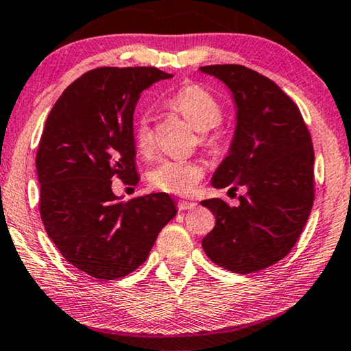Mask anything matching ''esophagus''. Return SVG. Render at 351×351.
I'll use <instances>...</instances> for the list:
<instances>
[{"label":"esophagus","mask_w":351,"mask_h":351,"mask_svg":"<svg viewBox=\"0 0 351 351\" xmlns=\"http://www.w3.org/2000/svg\"><path fill=\"white\" fill-rule=\"evenodd\" d=\"M178 208H180V210L193 209V208H197V203H193V202H186V199H181V202L178 203Z\"/></svg>","instance_id":"34e87169"}]
</instances>
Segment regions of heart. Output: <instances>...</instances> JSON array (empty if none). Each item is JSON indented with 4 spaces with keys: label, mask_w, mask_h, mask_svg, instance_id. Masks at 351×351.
Listing matches in <instances>:
<instances>
[{
    "label": "heart",
    "mask_w": 351,
    "mask_h": 351,
    "mask_svg": "<svg viewBox=\"0 0 351 351\" xmlns=\"http://www.w3.org/2000/svg\"><path fill=\"white\" fill-rule=\"evenodd\" d=\"M167 106L187 120L197 131L199 141L210 145L217 141V136L210 134L221 121V108L217 99L208 90L197 84L184 86L175 92ZM134 145L138 153L148 154L153 148L152 130H149V117L142 114L134 126ZM203 178V167L193 160L182 159H160L148 171V181L154 189L176 195H187Z\"/></svg>",
    "instance_id": "obj_1"
}]
</instances>
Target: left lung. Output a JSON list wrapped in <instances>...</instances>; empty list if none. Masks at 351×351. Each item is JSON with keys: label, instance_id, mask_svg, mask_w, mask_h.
<instances>
[{"label": "left lung", "instance_id": "1", "mask_svg": "<svg viewBox=\"0 0 351 351\" xmlns=\"http://www.w3.org/2000/svg\"><path fill=\"white\" fill-rule=\"evenodd\" d=\"M199 71L230 88L236 130L228 156L213 175L215 189H247L231 208L202 202L215 215L202 245L217 265L252 274L276 264L295 245L314 203V148L295 103L269 77L242 65Z\"/></svg>", "mask_w": 351, "mask_h": 351}]
</instances>
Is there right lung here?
<instances>
[{
	"label": "right lung",
	"instance_id": "right-lung-1",
	"mask_svg": "<svg viewBox=\"0 0 351 351\" xmlns=\"http://www.w3.org/2000/svg\"><path fill=\"white\" fill-rule=\"evenodd\" d=\"M171 76L153 66L90 70L47 119L36 158L42 221L64 258L97 280L134 271L176 215L165 192L126 203L112 192L115 175L138 181L132 120L141 93Z\"/></svg>",
	"mask_w": 351,
	"mask_h": 351
}]
</instances>
